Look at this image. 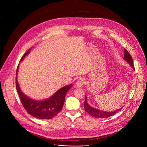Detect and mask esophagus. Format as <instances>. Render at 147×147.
I'll list each match as a JSON object with an SVG mask.
<instances>
[{"instance_id": "34e87169", "label": "esophagus", "mask_w": 147, "mask_h": 147, "mask_svg": "<svg viewBox=\"0 0 147 147\" xmlns=\"http://www.w3.org/2000/svg\"><path fill=\"white\" fill-rule=\"evenodd\" d=\"M84 82H85V80L84 79L80 78L77 81V82L76 83V87L77 88H80L84 85Z\"/></svg>"}]
</instances>
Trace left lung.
<instances>
[{
    "label": "left lung",
    "instance_id": "8db88e82",
    "mask_svg": "<svg viewBox=\"0 0 147 147\" xmlns=\"http://www.w3.org/2000/svg\"><path fill=\"white\" fill-rule=\"evenodd\" d=\"M124 59L131 66V67L134 70L133 59H132V57H131L130 54L129 53V52L126 49H124ZM84 107L85 111L87 113H88L91 116H92L94 117H96V118H106V117H110V116L115 115V113H116L117 112L120 111L121 110V109H122V108L123 107L121 108H119L118 109H116V110H115L114 111H112V112L103 111L100 110L97 108H95L90 106V105L88 103L87 96L86 95L85 102H84Z\"/></svg>",
    "mask_w": 147,
    "mask_h": 147
}]
</instances>
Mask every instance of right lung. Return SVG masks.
<instances>
[{
    "label": "right lung",
    "instance_id": "1",
    "mask_svg": "<svg viewBox=\"0 0 147 147\" xmlns=\"http://www.w3.org/2000/svg\"><path fill=\"white\" fill-rule=\"evenodd\" d=\"M30 49L22 57V61L30 52ZM19 65L16 71V86L17 92L26 111L32 116L39 119H51L55 116L62 109L67 91L72 87L71 84L63 87L53 95L43 100H35L25 95L19 86L17 81V73Z\"/></svg>",
    "mask_w": 147,
    "mask_h": 147
}]
</instances>
